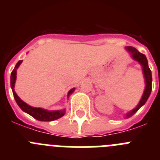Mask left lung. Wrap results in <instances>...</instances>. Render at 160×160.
Returning a JSON list of instances; mask_svg holds the SVG:
<instances>
[{
  "label": "left lung",
  "mask_w": 160,
  "mask_h": 160,
  "mask_svg": "<svg viewBox=\"0 0 160 160\" xmlns=\"http://www.w3.org/2000/svg\"><path fill=\"white\" fill-rule=\"evenodd\" d=\"M125 49L131 53V58L134 60L137 61L142 66V73H143L144 78H145V84H146L144 92L142 94V96L139 102H138V106L135 109H133L132 111H131L127 114V118H129V117H131V115L135 114V112H137L138 109L140 108L142 106H143L147 102V100L148 99V98H149L150 94H151V91H152V71H151L149 66H148V62L146 56L143 53H141L140 52H138L135 48L132 47V46H127Z\"/></svg>",
  "instance_id": "left-lung-1"
}]
</instances>
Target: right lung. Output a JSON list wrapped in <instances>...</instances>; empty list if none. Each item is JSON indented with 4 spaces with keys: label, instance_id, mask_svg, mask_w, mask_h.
<instances>
[{
    "label": "right lung",
    "instance_id": "add662e5",
    "mask_svg": "<svg viewBox=\"0 0 160 160\" xmlns=\"http://www.w3.org/2000/svg\"><path fill=\"white\" fill-rule=\"evenodd\" d=\"M22 62V60L19 61L17 65L15 66V68L11 73V77H10V82H11V88L12 90V94H13V97L15 98V101L18 103V105L19 107L22 109L24 112L27 113L29 115L36 118L38 121H46V122H49V121H53L58 118L62 117L65 114V111L66 110H62V111H49L45 109L39 108V107H33L31 106L28 105L27 103H25V102L22 101L18 94H16L15 90H14V86H15V82H16L17 78V69L19 67L21 63ZM75 88H73L68 92V97L70 94L74 91Z\"/></svg>",
    "mask_w": 160,
    "mask_h": 160
}]
</instances>
